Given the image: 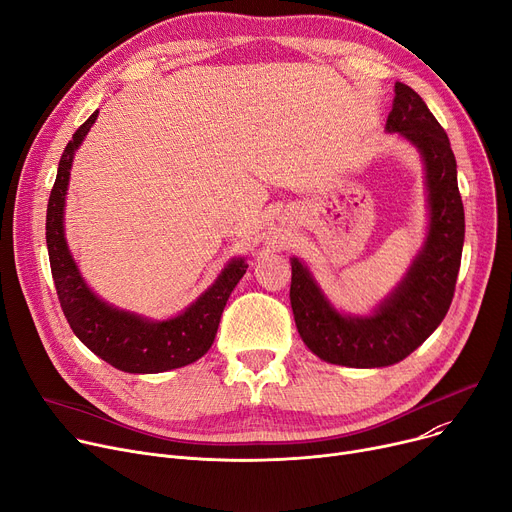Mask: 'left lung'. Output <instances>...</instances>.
Wrapping results in <instances>:
<instances>
[{
  "instance_id": "8db88e82",
  "label": "left lung",
  "mask_w": 512,
  "mask_h": 512,
  "mask_svg": "<svg viewBox=\"0 0 512 512\" xmlns=\"http://www.w3.org/2000/svg\"><path fill=\"white\" fill-rule=\"evenodd\" d=\"M386 130L417 147L425 166L429 228L407 276L371 315H344L332 307L307 267L292 257L290 305L309 351L334 365L388 367L409 357L446 317L459 276L465 209L456 159L444 128L407 85H394Z\"/></svg>"
}]
</instances>
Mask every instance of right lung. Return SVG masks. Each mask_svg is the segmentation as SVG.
<instances>
[{
	"mask_svg": "<svg viewBox=\"0 0 512 512\" xmlns=\"http://www.w3.org/2000/svg\"><path fill=\"white\" fill-rule=\"evenodd\" d=\"M97 114L99 112H93L89 120L72 134V141L62 153L58 176L47 203V251L62 311L78 340L120 371L161 373L184 367L201 359L211 348L230 292L245 276L249 265L245 257L232 259L218 280L193 305L166 321H151L130 311L116 309L93 294L80 276L66 245L64 201L74 153L95 124Z\"/></svg>",
	"mask_w": 512,
	"mask_h": 512,
	"instance_id": "obj_1",
	"label": "right lung"
}]
</instances>
